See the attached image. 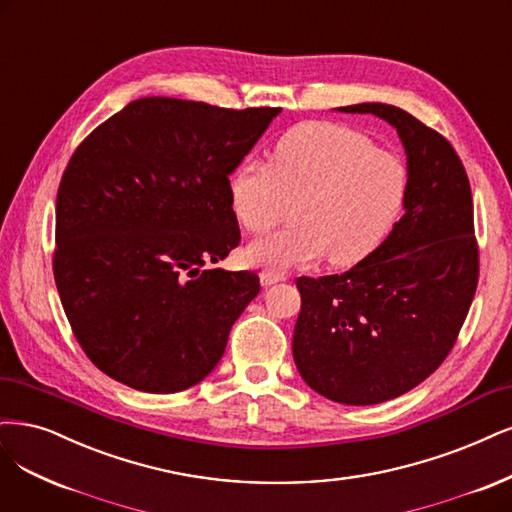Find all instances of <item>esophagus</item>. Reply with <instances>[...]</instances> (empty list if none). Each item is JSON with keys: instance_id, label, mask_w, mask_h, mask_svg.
Returning <instances> with one entry per match:
<instances>
[{"instance_id": "obj_1", "label": "esophagus", "mask_w": 512, "mask_h": 512, "mask_svg": "<svg viewBox=\"0 0 512 512\" xmlns=\"http://www.w3.org/2000/svg\"><path fill=\"white\" fill-rule=\"evenodd\" d=\"M284 279H286L284 273H275V271H262L260 273V284L264 288H271V286L279 284V281H284Z\"/></svg>"}]
</instances>
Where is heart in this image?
Returning <instances> with one entry per match:
<instances>
[{
    "label": "heart",
    "mask_w": 512,
    "mask_h": 512,
    "mask_svg": "<svg viewBox=\"0 0 512 512\" xmlns=\"http://www.w3.org/2000/svg\"><path fill=\"white\" fill-rule=\"evenodd\" d=\"M409 169L396 152L341 122L309 120L279 139L271 163L243 161L228 178V201L254 241L245 258L267 271L305 267L326 254L337 267L373 254L407 201Z\"/></svg>",
    "instance_id": "1"
}]
</instances>
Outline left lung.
Segmentation results:
<instances>
[{
  "label": "left lung",
  "mask_w": 512,
  "mask_h": 512,
  "mask_svg": "<svg viewBox=\"0 0 512 512\" xmlns=\"http://www.w3.org/2000/svg\"><path fill=\"white\" fill-rule=\"evenodd\" d=\"M396 127L409 163L404 216L341 275L298 277L292 356L305 383L334 402L379 404L445 362L479 284V243L462 158L445 135L394 105L358 103Z\"/></svg>",
  "instance_id": "left-lung-1"
}]
</instances>
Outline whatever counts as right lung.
Instances as JSON below:
<instances>
[{"instance_id":"obj_1","label":"right lung","mask_w":512,"mask_h":512,"mask_svg":"<svg viewBox=\"0 0 512 512\" xmlns=\"http://www.w3.org/2000/svg\"><path fill=\"white\" fill-rule=\"evenodd\" d=\"M279 112L144 97L69 158L52 273L74 337L101 373L173 394L216 368L260 279L205 264L241 241L228 175Z\"/></svg>"}]
</instances>
